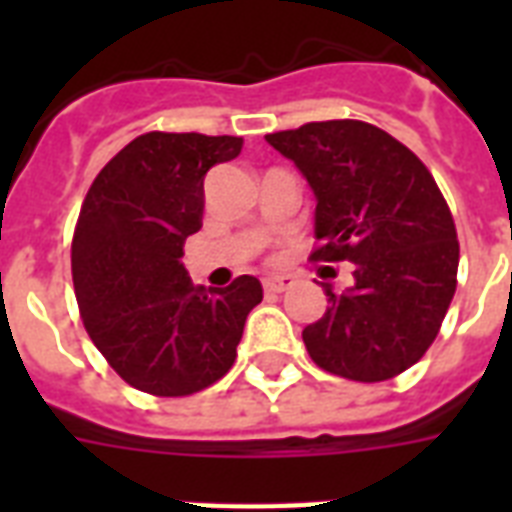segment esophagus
Masks as SVG:
<instances>
[{
  "mask_svg": "<svg viewBox=\"0 0 512 512\" xmlns=\"http://www.w3.org/2000/svg\"><path fill=\"white\" fill-rule=\"evenodd\" d=\"M292 287V279L289 276H273V279L263 281V289L268 295H281V292H287Z\"/></svg>",
  "mask_w": 512,
  "mask_h": 512,
  "instance_id": "obj_1",
  "label": "esophagus"
}]
</instances>
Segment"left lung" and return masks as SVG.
<instances>
[{"label":"left lung","mask_w":512,"mask_h":512,"mask_svg":"<svg viewBox=\"0 0 512 512\" xmlns=\"http://www.w3.org/2000/svg\"><path fill=\"white\" fill-rule=\"evenodd\" d=\"M295 162L316 196L311 260L353 263L342 295L303 329L321 369L382 382L417 364L436 340L460 265L452 212L417 156L380 127L356 119L311 122L265 135Z\"/></svg>","instance_id":"8db88e82"}]
</instances>
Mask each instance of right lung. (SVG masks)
I'll list each match as a JSON object with an SVG mask.
<instances>
[{
	"label": "right lung",
	"instance_id": "add662e5",
	"mask_svg": "<svg viewBox=\"0 0 512 512\" xmlns=\"http://www.w3.org/2000/svg\"><path fill=\"white\" fill-rule=\"evenodd\" d=\"M241 138L146 132L100 170L84 196L71 273L84 329L132 388L191 396L236 361L249 311L263 300L255 276L193 287L180 263L201 228L204 175L241 154Z\"/></svg>",
	"mask_w": 512,
	"mask_h": 512
}]
</instances>
